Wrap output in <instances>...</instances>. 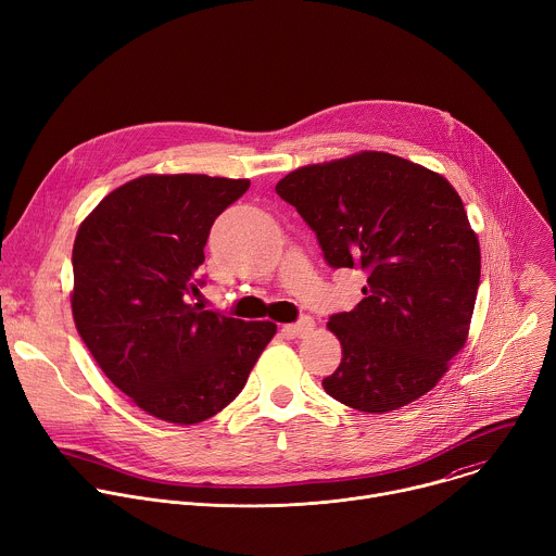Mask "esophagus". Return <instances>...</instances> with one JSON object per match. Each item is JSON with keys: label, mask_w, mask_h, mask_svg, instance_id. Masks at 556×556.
I'll list each match as a JSON object with an SVG mask.
<instances>
[{"label": "esophagus", "mask_w": 556, "mask_h": 556, "mask_svg": "<svg viewBox=\"0 0 556 556\" xmlns=\"http://www.w3.org/2000/svg\"><path fill=\"white\" fill-rule=\"evenodd\" d=\"M312 330H314V321L309 319V316H303V319H301V321H296V324L283 326V334H286V337H292V339L307 337Z\"/></svg>", "instance_id": "esophagus-1"}]
</instances>
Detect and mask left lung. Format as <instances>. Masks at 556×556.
Masks as SVG:
<instances>
[{
    "instance_id": "1",
    "label": "left lung",
    "mask_w": 556,
    "mask_h": 556,
    "mask_svg": "<svg viewBox=\"0 0 556 556\" xmlns=\"http://www.w3.org/2000/svg\"><path fill=\"white\" fill-rule=\"evenodd\" d=\"M275 191L314 230L332 268L367 273L361 303L330 316L343 348L324 378L334 401L387 414L438 384L464 348L480 242L440 174L384 151L294 169Z\"/></svg>"
}]
</instances>
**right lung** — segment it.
<instances>
[{
    "label": "right lung",
    "instance_id": "1",
    "mask_svg": "<svg viewBox=\"0 0 556 556\" xmlns=\"http://www.w3.org/2000/svg\"><path fill=\"white\" fill-rule=\"evenodd\" d=\"M251 180L140 176L78 226L72 316L103 374L149 416L195 425L237 399L277 326L204 309L215 217Z\"/></svg>",
    "mask_w": 556,
    "mask_h": 556
}]
</instances>
